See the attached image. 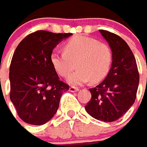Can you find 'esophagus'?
I'll return each mask as SVG.
<instances>
[{
    "mask_svg": "<svg viewBox=\"0 0 147 147\" xmlns=\"http://www.w3.org/2000/svg\"><path fill=\"white\" fill-rule=\"evenodd\" d=\"M78 90H79V88L75 87V86H70L69 87V91H71V92H76V91H78Z\"/></svg>",
    "mask_w": 147,
    "mask_h": 147,
    "instance_id": "1",
    "label": "esophagus"
}]
</instances>
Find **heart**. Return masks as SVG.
Segmentation results:
<instances>
[{"mask_svg": "<svg viewBox=\"0 0 147 147\" xmlns=\"http://www.w3.org/2000/svg\"><path fill=\"white\" fill-rule=\"evenodd\" d=\"M63 51L61 53H52L50 62L56 73L62 78L69 75L76 65L77 70L67 79L70 85H83L90 80L99 82L110 70L112 49L107 44L94 38L74 36L64 44Z\"/></svg>", "mask_w": 147, "mask_h": 147, "instance_id": "obj_1", "label": "heart"}]
</instances>
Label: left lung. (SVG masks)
<instances>
[{
	"instance_id": "8db88e82",
	"label": "left lung",
	"mask_w": 147,
	"mask_h": 147,
	"mask_svg": "<svg viewBox=\"0 0 147 147\" xmlns=\"http://www.w3.org/2000/svg\"><path fill=\"white\" fill-rule=\"evenodd\" d=\"M113 52L112 66L105 79L90 89L91 99L86 111L105 122L118 120L132 107L139 84V74L134 53L124 39L116 34L100 30Z\"/></svg>"
}]
</instances>
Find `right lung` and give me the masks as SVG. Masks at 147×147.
<instances>
[{"label":"right lung","mask_w":147,"mask_h":147,"mask_svg":"<svg viewBox=\"0 0 147 147\" xmlns=\"http://www.w3.org/2000/svg\"><path fill=\"white\" fill-rule=\"evenodd\" d=\"M71 33L38 30L18 45L9 67L10 100L21 119L41 125L50 121L59 108L69 85L60 80L50 62L53 50Z\"/></svg>","instance_id":"add662e5"}]
</instances>
